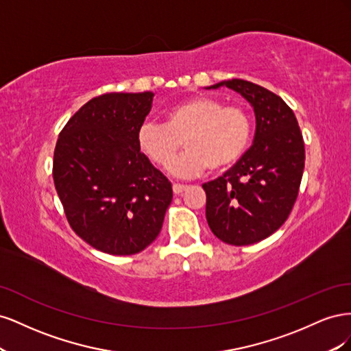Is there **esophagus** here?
Wrapping results in <instances>:
<instances>
[{
  "label": "esophagus",
  "mask_w": 351,
  "mask_h": 351,
  "mask_svg": "<svg viewBox=\"0 0 351 351\" xmlns=\"http://www.w3.org/2000/svg\"><path fill=\"white\" fill-rule=\"evenodd\" d=\"M187 189H189V186H186V184H180V183H174L173 184V192L176 195H182L183 192H186Z\"/></svg>",
  "instance_id": "obj_1"
}]
</instances>
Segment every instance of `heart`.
<instances>
[{
    "label": "heart",
    "mask_w": 351,
    "mask_h": 351,
    "mask_svg": "<svg viewBox=\"0 0 351 351\" xmlns=\"http://www.w3.org/2000/svg\"><path fill=\"white\" fill-rule=\"evenodd\" d=\"M253 119L241 105L196 95L173 105L164 114V124L145 123L137 132L141 151L158 167H168L182 149L186 152L171 165L180 177H193L206 168L224 169L247 151Z\"/></svg>",
    "instance_id": "b5f03b06"
}]
</instances>
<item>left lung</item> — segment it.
<instances>
[{
    "mask_svg": "<svg viewBox=\"0 0 351 351\" xmlns=\"http://www.w3.org/2000/svg\"><path fill=\"white\" fill-rule=\"evenodd\" d=\"M222 84L252 104L256 133L236 165L202 184L206 221L219 240L247 246L269 237L291 214L304 169V142L293 110L278 95L241 79L210 88Z\"/></svg>",
    "mask_w": 351,
    "mask_h": 351,
    "instance_id": "obj_1",
    "label": "left lung"
}]
</instances>
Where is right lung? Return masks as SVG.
I'll return each mask as SVG.
<instances>
[{
    "mask_svg": "<svg viewBox=\"0 0 351 351\" xmlns=\"http://www.w3.org/2000/svg\"><path fill=\"white\" fill-rule=\"evenodd\" d=\"M152 92L104 93L60 132L52 177L70 227L104 253L146 249L162 228L173 200L168 178L137 145Z\"/></svg>",
    "mask_w": 351,
    "mask_h": 351,
    "instance_id": "obj_1",
    "label": "right lung"
}]
</instances>
